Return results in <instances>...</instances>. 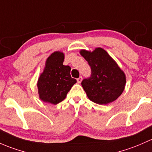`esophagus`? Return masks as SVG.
Instances as JSON below:
<instances>
[{
	"mask_svg": "<svg viewBox=\"0 0 152 152\" xmlns=\"http://www.w3.org/2000/svg\"><path fill=\"white\" fill-rule=\"evenodd\" d=\"M81 81H82V77H81V76H80V77H79L77 79V83H78V84H80V83L81 82Z\"/></svg>",
	"mask_w": 152,
	"mask_h": 152,
	"instance_id": "1",
	"label": "esophagus"
}]
</instances>
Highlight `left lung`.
Instances as JSON below:
<instances>
[{
  "label": "left lung",
  "instance_id": "8db88e82",
  "mask_svg": "<svg viewBox=\"0 0 152 152\" xmlns=\"http://www.w3.org/2000/svg\"><path fill=\"white\" fill-rule=\"evenodd\" d=\"M80 54L92 71L90 77L81 82L88 98L100 105H106L116 100L125 87L124 71L102 48H96L92 52L81 49Z\"/></svg>",
  "mask_w": 152,
  "mask_h": 152
}]
</instances>
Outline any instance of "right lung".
I'll return each instance as SVG.
<instances>
[{
    "instance_id": "add662e5",
    "label": "right lung",
    "mask_w": 152,
    "mask_h": 152,
    "mask_svg": "<svg viewBox=\"0 0 152 152\" xmlns=\"http://www.w3.org/2000/svg\"><path fill=\"white\" fill-rule=\"evenodd\" d=\"M64 58L63 52H53L47 59L44 71L38 77V95L45 103L56 105L63 101L76 83L70 74L71 67L63 65Z\"/></svg>"
}]
</instances>
